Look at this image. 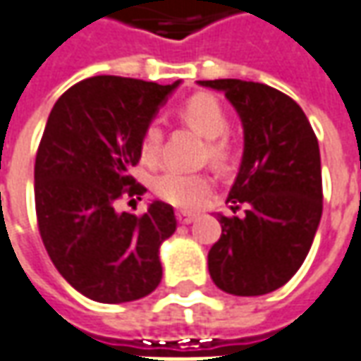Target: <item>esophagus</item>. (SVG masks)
Masks as SVG:
<instances>
[{"instance_id": "esophagus-1", "label": "esophagus", "mask_w": 361, "mask_h": 361, "mask_svg": "<svg viewBox=\"0 0 361 361\" xmlns=\"http://www.w3.org/2000/svg\"><path fill=\"white\" fill-rule=\"evenodd\" d=\"M197 219V213H190V212H178V221L188 225V223L195 221Z\"/></svg>"}]
</instances>
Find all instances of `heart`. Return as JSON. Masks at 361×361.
Listing matches in <instances>:
<instances>
[{
    "mask_svg": "<svg viewBox=\"0 0 361 361\" xmlns=\"http://www.w3.org/2000/svg\"><path fill=\"white\" fill-rule=\"evenodd\" d=\"M181 120L201 134L207 142V154L213 161L227 158V144L221 136L227 132V116L217 98L212 94H193L180 109ZM161 128L158 122H149L140 138V156L142 160L156 161L161 152ZM212 188V178L205 173H185V171L168 170L154 180L156 195L178 207H193Z\"/></svg>",
    "mask_w": 361,
    "mask_h": 361,
    "instance_id": "b5f03b06",
    "label": "heart"
}]
</instances>
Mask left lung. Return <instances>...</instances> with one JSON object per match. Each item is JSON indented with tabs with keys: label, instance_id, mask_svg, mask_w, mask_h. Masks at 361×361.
Returning a JSON list of instances; mask_svg holds the SVG:
<instances>
[{
	"label": "left lung",
	"instance_id": "8db88e82",
	"mask_svg": "<svg viewBox=\"0 0 361 361\" xmlns=\"http://www.w3.org/2000/svg\"><path fill=\"white\" fill-rule=\"evenodd\" d=\"M237 110L243 158L229 197L243 217L217 215L221 237L207 255L213 283L235 296L281 288L300 269L322 217L320 148L310 122L293 98L239 78L197 80Z\"/></svg>",
	"mask_w": 361,
	"mask_h": 361
}]
</instances>
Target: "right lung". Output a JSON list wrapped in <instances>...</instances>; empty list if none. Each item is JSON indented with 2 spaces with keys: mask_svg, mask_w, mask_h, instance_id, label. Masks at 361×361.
<instances>
[{
  "mask_svg": "<svg viewBox=\"0 0 361 361\" xmlns=\"http://www.w3.org/2000/svg\"><path fill=\"white\" fill-rule=\"evenodd\" d=\"M178 87L90 77L49 114L35 158L39 233L61 276L90 300L130 302L160 284V247L178 225L173 207L156 200L138 217L114 203L146 191L130 168L142 132Z\"/></svg>",
  "mask_w": 361,
  "mask_h": 361,
  "instance_id": "right-lung-1",
  "label": "right lung"
}]
</instances>
